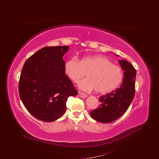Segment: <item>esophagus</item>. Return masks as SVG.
<instances>
[{
  "label": "esophagus",
  "instance_id": "34e87169",
  "mask_svg": "<svg viewBox=\"0 0 159 159\" xmlns=\"http://www.w3.org/2000/svg\"><path fill=\"white\" fill-rule=\"evenodd\" d=\"M78 95L80 98H85L88 97V95L85 93H83V92H80V91H79L78 92Z\"/></svg>",
  "mask_w": 159,
  "mask_h": 159
}]
</instances>
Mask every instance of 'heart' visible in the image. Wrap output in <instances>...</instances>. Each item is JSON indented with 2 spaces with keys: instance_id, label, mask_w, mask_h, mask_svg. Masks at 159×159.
I'll list each match as a JSON object with an SVG mask.
<instances>
[{
  "instance_id": "1",
  "label": "heart",
  "mask_w": 159,
  "mask_h": 159,
  "mask_svg": "<svg viewBox=\"0 0 159 159\" xmlns=\"http://www.w3.org/2000/svg\"><path fill=\"white\" fill-rule=\"evenodd\" d=\"M64 71L74 83L87 74L86 78L79 83L81 89L89 91L95 89L100 93H107L116 89L123 80V71L120 67L102 56L83 57L80 61L76 57L66 61Z\"/></svg>"
}]
</instances>
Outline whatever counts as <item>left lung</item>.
I'll list each match as a JSON object with an SVG mask.
<instances>
[{
  "instance_id": "8db88e82",
  "label": "left lung",
  "mask_w": 159,
  "mask_h": 159,
  "mask_svg": "<svg viewBox=\"0 0 159 159\" xmlns=\"http://www.w3.org/2000/svg\"><path fill=\"white\" fill-rule=\"evenodd\" d=\"M124 71L123 83L115 91L99 98L100 105L91 111V117L101 123L115 121L127 111L135 93L136 70L133 66L125 60L119 61Z\"/></svg>"
}]
</instances>
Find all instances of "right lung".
<instances>
[{"instance_id": "obj_1", "label": "right lung", "mask_w": 159, "mask_h": 159, "mask_svg": "<svg viewBox=\"0 0 159 159\" xmlns=\"http://www.w3.org/2000/svg\"><path fill=\"white\" fill-rule=\"evenodd\" d=\"M68 46H46L24 64L19 80V95L26 109L36 119L52 122L66 111L70 96L78 92L64 71L63 56Z\"/></svg>"}]
</instances>
